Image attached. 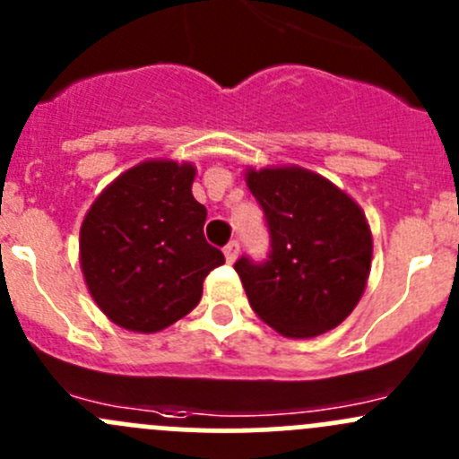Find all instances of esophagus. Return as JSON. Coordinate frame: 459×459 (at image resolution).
I'll list each match as a JSON object with an SVG mask.
<instances>
[{
    "instance_id": "obj_1",
    "label": "esophagus",
    "mask_w": 459,
    "mask_h": 459,
    "mask_svg": "<svg viewBox=\"0 0 459 459\" xmlns=\"http://www.w3.org/2000/svg\"><path fill=\"white\" fill-rule=\"evenodd\" d=\"M238 255H239V242H238V239H230V242L224 247V257H226V262L233 264L235 259H238Z\"/></svg>"
}]
</instances>
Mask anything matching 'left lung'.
Returning a JSON list of instances; mask_svg holds the SVG:
<instances>
[{
	"mask_svg": "<svg viewBox=\"0 0 459 459\" xmlns=\"http://www.w3.org/2000/svg\"><path fill=\"white\" fill-rule=\"evenodd\" d=\"M247 184L266 220L264 262H235L253 311L286 337H316L358 307L371 271L373 239L362 208L322 175L248 170Z\"/></svg>",
	"mask_w": 459,
	"mask_h": 459,
	"instance_id": "left-lung-1",
	"label": "left lung"
}]
</instances>
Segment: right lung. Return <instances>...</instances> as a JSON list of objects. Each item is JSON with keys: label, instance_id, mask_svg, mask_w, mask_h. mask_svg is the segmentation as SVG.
I'll return each instance as SVG.
<instances>
[{"label": "right lung", "instance_id": "add662e5", "mask_svg": "<svg viewBox=\"0 0 459 459\" xmlns=\"http://www.w3.org/2000/svg\"><path fill=\"white\" fill-rule=\"evenodd\" d=\"M195 169L143 161L119 175L86 212L82 271L115 324L155 333L200 304L204 277L224 264L204 238L206 208L193 197Z\"/></svg>", "mask_w": 459, "mask_h": 459}]
</instances>
